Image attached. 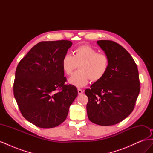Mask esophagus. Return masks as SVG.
Returning a JSON list of instances; mask_svg holds the SVG:
<instances>
[{"mask_svg": "<svg viewBox=\"0 0 153 153\" xmlns=\"http://www.w3.org/2000/svg\"><path fill=\"white\" fill-rule=\"evenodd\" d=\"M83 92H84V91H83L81 89H78V93L79 95L83 94Z\"/></svg>", "mask_w": 153, "mask_h": 153, "instance_id": "34e87169", "label": "esophagus"}]
</instances>
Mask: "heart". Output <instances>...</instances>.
I'll return each mask as SVG.
<instances>
[{"mask_svg": "<svg viewBox=\"0 0 153 153\" xmlns=\"http://www.w3.org/2000/svg\"><path fill=\"white\" fill-rule=\"evenodd\" d=\"M110 65L106 54L98 53L90 45H82L73 52V55L66 54L62 59L64 73L70 75L78 66L79 71L73 74L69 83L78 87L85 86L89 80L98 82L105 76Z\"/></svg>", "mask_w": 153, "mask_h": 153, "instance_id": "1", "label": "heart"}]
</instances>
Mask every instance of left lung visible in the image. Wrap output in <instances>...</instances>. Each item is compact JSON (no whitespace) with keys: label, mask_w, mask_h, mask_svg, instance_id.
I'll return each instance as SVG.
<instances>
[{"label":"left lung","mask_w":153,"mask_h":153,"mask_svg":"<svg viewBox=\"0 0 153 153\" xmlns=\"http://www.w3.org/2000/svg\"><path fill=\"white\" fill-rule=\"evenodd\" d=\"M97 43L110 59L105 76L94 82L85 93L88 97L87 116L101 126L116 124L135 108L140 87L137 66L128 51L110 40Z\"/></svg>","instance_id":"obj_1"}]
</instances>
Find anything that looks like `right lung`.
Returning a JSON list of instances; mask_svg holds the SVG:
<instances>
[{"label": "right lung", "instance_id": "obj_1", "mask_svg": "<svg viewBox=\"0 0 153 153\" xmlns=\"http://www.w3.org/2000/svg\"><path fill=\"white\" fill-rule=\"evenodd\" d=\"M68 40L41 41L18 63L13 93L27 121L41 128H52L65 121L78 91L66 85L62 59L71 47Z\"/></svg>", "mask_w": 153, "mask_h": 153}]
</instances>
